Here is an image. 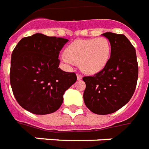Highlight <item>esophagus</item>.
Returning <instances> with one entry per match:
<instances>
[{
    "mask_svg": "<svg viewBox=\"0 0 149 149\" xmlns=\"http://www.w3.org/2000/svg\"><path fill=\"white\" fill-rule=\"evenodd\" d=\"M77 78H78V80H81V79H82V75L80 74H77Z\"/></svg>",
    "mask_w": 149,
    "mask_h": 149,
    "instance_id": "obj_1",
    "label": "esophagus"
}]
</instances>
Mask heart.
I'll use <instances>...</instances> for the list:
<instances>
[{
	"mask_svg": "<svg viewBox=\"0 0 149 149\" xmlns=\"http://www.w3.org/2000/svg\"><path fill=\"white\" fill-rule=\"evenodd\" d=\"M111 50L110 41L104 37L78 39L68 46L65 53L61 56V60L68 67L79 62L83 71L97 73L108 64Z\"/></svg>",
	"mask_w": 149,
	"mask_h": 149,
	"instance_id": "1",
	"label": "heart"
}]
</instances>
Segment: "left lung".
I'll use <instances>...</instances> for the list:
<instances>
[{
	"label": "left lung",
	"instance_id": "obj_1",
	"mask_svg": "<svg viewBox=\"0 0 149 149\" xmlns=\"http://www.w3.org/2000/svg\"><path fill=\"white\" fill-rule=\"evenodd\" d=\"M111 44V57L102 71L83 78L84 102L97 115H108L126 104L136 88L139 67L135 47L124 34H102Z\"/></svg>",
	"mask_w": 149,
	"mask_h": 149
}]
</instances>
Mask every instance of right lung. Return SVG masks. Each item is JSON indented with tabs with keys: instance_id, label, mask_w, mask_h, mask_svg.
I'll return each mask as SVG.
<instances>
[{
	"instance_id": "add662e5",
	"label": "right lung",
	"mask_w": 149,
	"mask_h": 149,
	"mask_svg": "<svg viewBox=\"0 0 149 149\" xmlns=\"http://www.w3.org/2000/svg\"><path fill=\"white\" fill-rule=\"evenodd\" d=\"M68 39L37 33L19 41L11 54L10 81L17 102L35 115L58 110L65 91L77 81L59 68L58 55Z\"/></svg>"
}]
</instances>
